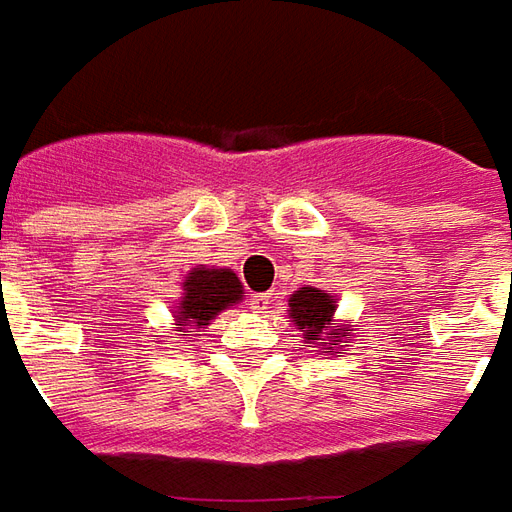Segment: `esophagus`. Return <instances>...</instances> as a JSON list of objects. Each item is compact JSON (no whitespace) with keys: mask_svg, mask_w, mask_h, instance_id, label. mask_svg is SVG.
I'll list each match as a JSON object with an SVG mask.
<instances>
[{"mask_svg":"<svg viewBox=\"0 0 512 512\" xmlns=\"http://www.w3.org/2000/svg\"><path fill=\"white\" fill-rule=\"evenodd\" d=\"M270 307V293H253L250 296V310L253 312H264Z\"/></svg>","mask_w":512,"mask_h":512,"instance_id":"esophagus-1","label":"esophagus"}]
</instances>
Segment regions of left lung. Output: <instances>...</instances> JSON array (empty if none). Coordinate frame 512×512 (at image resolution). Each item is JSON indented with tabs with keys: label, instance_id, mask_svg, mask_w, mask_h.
<instances>
[{
	"label": "left lung",
	"instance_id": "left-lung-1",
	"mask_svg": "<svg viewBox=\"0 0 512 512\" xmlns=\"http://www.w3.org/2000/svg\"><path fill=\"white\" fill-rule=\"evenodd\" d=\"M332 312H335V298L327 296L318 287H301L290 298V315L296 318V327L307 332V341L312 344H324V341H335V338L341 341L346 335V329L344 332H338V329L327 332Z\"/></svg>",
	"mask_w": 512,
	"mask_h": 512
}]
</instances>
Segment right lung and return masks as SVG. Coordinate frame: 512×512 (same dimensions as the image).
<instances>
[{
  "mask_svg": "<svg viewBox=\"0 0 512 512\" xmlns=\"http://www.w3.org/2000/svg\"><path fill=\"white\" fill-rule=\"evenodd\" d=\"M185 293L177 310V329L205 327L216 312L236 304L242 298V284L231 270H208V267H194L183 281Z\"/></svg>",
  "mask_w": 512,
  "mask_h": 512,
  "instance_id": "obj_1",
  "label": "right lung"
}]
</instances>
